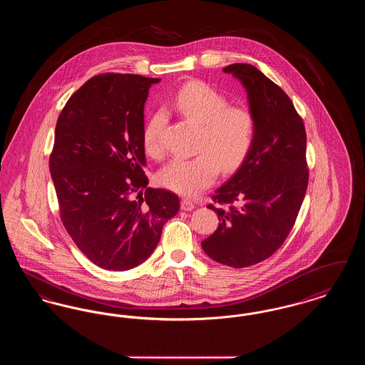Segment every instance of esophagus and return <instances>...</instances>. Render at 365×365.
<instances>
[{
  "label": "esophagus",
  "instance_id": "34e87169",
  "mask_svg": "<svg viewBox=\"0 0 365 365\" xmlns=\"http://www.w3.org/2000/svg\"><path fill=\"white\" fill-rule=\"evenodd\" d=\"M180 208L182 210H192V209L195 208V205H194V202L190 201V200H182V202H180Z\"/></svg>",
  "mask_w": 365,
  "mask_h": 365
}]
</instances>
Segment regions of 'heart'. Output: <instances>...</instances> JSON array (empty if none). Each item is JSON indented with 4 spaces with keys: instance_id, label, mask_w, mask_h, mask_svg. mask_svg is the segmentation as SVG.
Returning <instances> with one entry per match:
<instances>
[{
    "instance_id": "obj_1",
    "label": "heart",
    "mask_w": 365,
    "mask_h": 365,
    "mask_svg": "<svg viewBox=\"0 0 365 365\" xmlns=\"http://www.w3.org/2000/svg\"><path fill=\"white\" fill-rule=\"evenodd\" d=\"M175 110L198 125L191 158H175L160 173V182L180 195H194L213 183L219 170L235 171L249 156L257 133L253 112L245 106H230L226 96L202 81L180 87L173 100ZM165 118L153 113L143 127L142 142L149 156L164 155L161 130Z\"/></svg>"
}]
</instances>
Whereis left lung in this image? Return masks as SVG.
Segmentation results:
<instances>
[{
  "label": "left lung",
  "instance_id": "left-lung-1",
  "mask_svg": "<svg viewBox=\"0 0 365 365\" xmlns=\"http://www.w3.org/2000/svg\"><path fill=\"white\" fill-rule=\"evenodd\" d=\"M223 72L247 93L257 133L255 145L223 186L213 194L217 230L202 241L212 260L245 268L272 256L294 226L309 173L307 133L289 96L250 64H231Z\"/></svg>",
  "mask_w": 365,
  "mask_h": 365
}]
</instances>
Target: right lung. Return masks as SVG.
Returning a JSON list of instances; mask_svg holds the SVG:
<instances>
[{
	"label": "right lung",
	"mask_w": 365,
	"mask_h": 365,
	"mask_svg": "<svg viewBox=\"0 0 365 365\" xmlns=\"http://www.w3.org/2000/svg\"><path fill=\"white\" fill-rule=\"evenodd\" d=\"M157 78L101 73L76 90L54 131L49 170L60 217L88 260L127 271L146 260L179 197L146 187L143 105Z\"/></svg>",
	"instance_id": "right-lung-1"
}]
</instances>
